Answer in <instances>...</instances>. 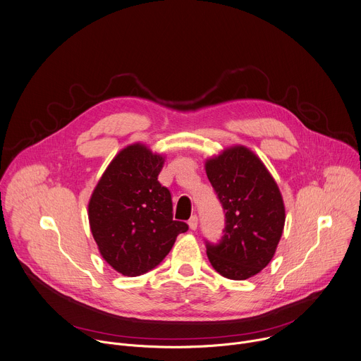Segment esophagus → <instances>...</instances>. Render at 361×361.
I'll return each instance as SVG.
<instances>
[{
  "label": "esophagus",
  "mask_w": 361,
  "mask_h": 361,
  "mask_svg": "<svg viewBox=\"0 0 361 361\" xmlns=\"http://www.w3.org/2000/svg\"><path fill=\"white\" fill-rule=\"evenodd\" d=\"M188 225H189V229H190V231H195V229L197 228V216H196V215L190 216V219L188 221Z\"/></svg>",
  "instance_id": "1"
}]
</instances>
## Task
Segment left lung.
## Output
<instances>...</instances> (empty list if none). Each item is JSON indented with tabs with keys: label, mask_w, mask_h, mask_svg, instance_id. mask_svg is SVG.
<instances>
[{
	"label": "left lung",
	"mask_w": 361,
	"mask_h": 361,
	"mask_svg": "<svg viewBox=\"0 0 361 361\" xmlns=\"http://www.w3.org/2000/svg\"><path fill=\"white\" fill-rule=\"evenodd\" d=\"M205 169L225 212L221 241H207L209 262L229 279L254 276L269 264L283 235L281 192L259 157L244 146L208 159Z\"/></svg>",
	"instance_id": "8db88e82"
}]
</instances>
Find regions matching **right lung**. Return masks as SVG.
Returning <instances> with one entry per match:
<instances>
[{"mask_svg": "<svg viewBox=\"0 0 361 361\" xmlns=\"http://www.w3.org/2000/svg\"><path fill=\"white\" fill-rule=\"evenodd\" d=\"M165 157L135 143L111 160L89 202V222L104 261L126 276L157 267L188 224L173 219L172 196L157 176Z\"/></svg>", "mask_w": 361, "mask_h": 361, "instance_id": "1", "label": "right lung"}]
</instances>
